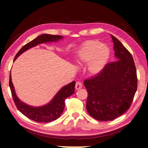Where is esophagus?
<instances>
[{
    "label": "esophagus",
    "instance_id": "esophagus-1",
    "mask_svg": "<svg viewBox=\"0 0 148 148\" xmlns=\"http://www.w3.org/2000/svg\"><path fill=\"white\" fill-rule=\"evenodd\" d=\"M82 87V84L80 82H77L76 84V86H75V88L76 90H79Z\"/></svg>",
    "mask_w": 148,
    "mask_h": 148
}]
</instances>
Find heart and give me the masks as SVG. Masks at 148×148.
Segmentation results:
<instances>
[{
	"label": "heart",
	"mask_w": 148,
	"mask_h": 148,
	"mask_svg": "<svg viewBox=\"0 0 148 148\" xmlns=\"http://www.w3.org/2000/svg\"><path fill=\"white\" fill-rule=\"evenodd\" d=\"M110 49L101 42L90 40L85 42L77 55L80 64H87V71L91 75L99 74L103 70L108 60Z\"/></svg>",
	"instance_id": "heart-1"
}]
</instances>
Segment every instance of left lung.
<instances>
[{"label": "left lung", "mask_w": 148, "mask_h": 148, "mask_svg": "<svg viewBox=\"0 0 148 148\" xmlns=\"http://www.w3.org/2000/svg\"><path fill=\"white\" fill-rule=\"evenodd\" d=\"M116 60L101 73L84 82L88 97L86 108L99 121H112L128 110L137 90L133 58L118 39L112 35Z\"/></svg>", "instance_id": "1"}]
</instances>
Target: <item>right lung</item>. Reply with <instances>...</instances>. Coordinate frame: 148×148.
<instances>
[{"instance_id": "1", "label": "right lung", "mask_w": 148, "mask_h": 148, "mask_svg": "<svg viewBox=\"0 0 148 148\" xmlns=\"http://www.w3.org/2000/svg\"><path fill=\"white\" fill-rule=\"evenodd\" d=\"M63 38V36L61 35H52L43 34L36 37L33 40L29 42L28 44L22 47L21 49L16 54L14 58V61L20 55L24 53L27 50L31 47L37 46L38 44L47 43V42H57ZM75 81L67 84L59 90L55 95V97L47 104L41 106H32L22 102L16 95L14 85L12 82L11 72L10 75L9 86L10 87L12 95L13 97L14 103L17 108L21 112L24 116L36 122L47 123L57 119L61 116L64 108V101L66 98L71 96L74 93L75 90Z\"/></svg>"}]
</instances>
